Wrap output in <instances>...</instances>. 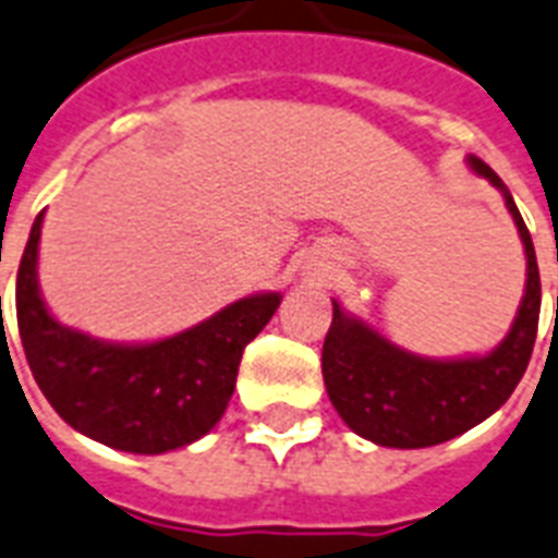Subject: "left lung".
<instances>
[{
    "mask_svg": "<svg viewBox=\"0 0 558 558\" xmlns=\"http://www.w3.org/2000/svg\"><path fill=\"white\" fill-rule=\"evenodd\" d=\"M472 168L504 192L507 209L524 241L526 291L509 335L481 357L430 361L404 352L364 319L349 317L335 300L331 328L323 343V381L328 399L357 436L387 448H427L465 434L489 418L526 373L533 355L542 279L524 218L512 194L483 159Z\"/></svg>",
    "mask_w": 558,
    "mask_h": 558,
    "instance_id": "left-lung-1",
    "label": "left lung"
}]
</instances>
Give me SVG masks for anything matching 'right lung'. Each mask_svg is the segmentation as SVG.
<instances>
[{"instance_id": "add662e5", "label": "right lung", "mask_w": 558, "mask_h": 558, "mask_svg": "<svg viewBox=\"0 0 558 558\" xmlns=\"http://www.w3.org/2000/svg\"><path fill=\"white\" fill-rule=\"evenodd\" d=\"M40 227L43 211L16 274V326L34 381L58 416L131 454H166L209 434L230 404L244 347L282 296H244L157 343H104L60 326L46 308L37 284Z\"/></svg>"}]
</instances>
